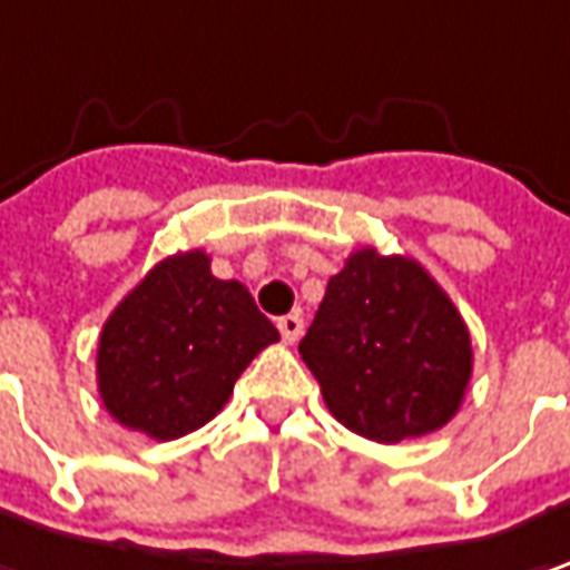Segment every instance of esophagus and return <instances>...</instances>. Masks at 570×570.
Wrapping results in <instances>:
<instances>
[{"mask_svg":"<svg viewBox=\"0 0 570 570\" xmlns=\"http://www.w3.org/2000/svg\"><path fill=\"white\" fill-rule=\"evenodd\" d=\"M277 328H281V337H284L286 344L299 341V334H303V315H299V312H289V315H284V318L277 322Z\"/></svg>","mask_w":570,"mask_h":570,"instance_id":"34e87169","label":"esophagus"}]
</instances>
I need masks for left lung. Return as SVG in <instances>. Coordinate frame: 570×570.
<instances>
[{
    "mask_svg": "<svg viewBox=\"0 0 570 570\" xmlns=\"http://www.w3.org/2000/svg\"><path fill=\"white\" fill-rule=\"evenodd\" d=\"M334 417L366 440L440 431L472 380V341L453 299L417 261L360 248L299 341Z\"/></svg>",
    "mask_w": 570,
    "mask_h": 570,
    "instance_id": "1",
    "label": "left lung"
}]
</instances>
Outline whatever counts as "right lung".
<instances>
[{
	"instance_id": "1",
	"label": "right lung",
	"mask_w": 570,
	"mask_h": 570,
	"mask_svg": "<svg viewBox=\"0 0 570 570\" xmlns=\"http://www.w3.org/2000/svg\"><path fill=\"white\" fill-rule=\"evenodd\" d=\"M281 341L252 293L210 274L207 252L159 261L98 337V392L117 424L153 440L204 428L242 370Z\"/></svg>"
}]
</instances>
